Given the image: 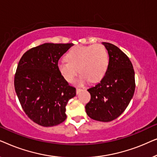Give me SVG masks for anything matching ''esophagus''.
<instances>
[{
  "label": "esophagus",
  "instance_id": "1",
  "mask_svg": "<svg viewBox=\"0 0 157 157\" xmlns=\"http://www.w3.org/2000/svg\"><path fill=\"white\" fill-rule=\"evenodd\" d=\"M81 91H82V89H78V88H77V89H76V94H79Z\"/></svg>",
  "mask_w": 157,
  "mask_h": 157
}]
</instances>
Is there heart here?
<instances>
[{
  "instance_id": "1",
  "label": "heart",
  "mask_w": 157,
  "mask_h": 157,
  "mask_svg": "<svg viewBox=\"0 0 157 157\" xmlns=\"http://www.w3.org/2000/svg\"><path fill=\"white\" fill-rule=\"evenodd\" d=\"M65 59L66 61H61L58 63L60 74L71 83L79 71L81 74L76 83L81 86L89 81L95 83L101 80L108 69L109 61L108 52L101 44L77 46L68 51Z\"/></svg>"
}]
</instances>
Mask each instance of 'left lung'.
<instances>
[{
    "instance_id": "left-lung-1",
    "label": "left lung",
    "mask_w": 157,
    "mask_h": 157,
    "mask_svg": "<svg viewBox=\"0 0 157 157\" xmlns=\"http://www.w3.org/2000/svg\"><path fill=\"white\" fill-rule=\"evenodd\" d=\"M102 44L108 51V69L99 83L87 90L91 100L85 109L91 119L109 122L128 106L135 91V76L132 62L123 51L110 43Z\"/></svg>"
}]
</instances>
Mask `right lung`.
Listing matches in <instances>:
<instances>
[{"mask_svg":"<svg viewBox=\"0 0 157 157\" xmlns=\"http://www.w3.org/2000/svg\"><path fill=\"white\" fill-rule=\"evenodd\" d=\"M73 46L46 43L29 49L18 62L15 90L25 114L38 125L56 126L66 119V106L76 89L60 74L58 63Z\"/></svg>","mask_w":157,"mask_h":157,"instance_id":"add662e5","label":"right lung"}]
</instances>
